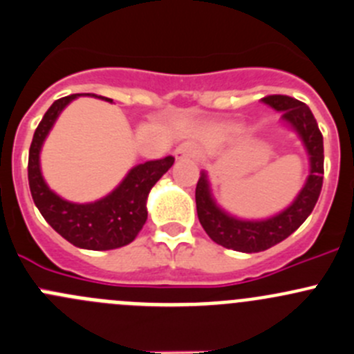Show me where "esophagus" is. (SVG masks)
Here are the masks:
<instances>
[{
    "label": "esophagus",
    "mask_w": 354,
    "mask_h": 354,
    "mask_svg": "<svg viewBox=\"0 0 354 354\" xmlns=\"http://www.w3.org/2000/svg\"><path fill=\"white\" fill-rule=\"evenodd\" d=\"M198 156V147L195 142H185L174 150V157L178 160H185V159H195Z\"/></svg>",
    "instance_id": "34e87169"
}]
</instances>
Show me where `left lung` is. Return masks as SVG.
Instances as JSON below:
<instances>
[{
  "instance_id": "left-lung-1",
  "label": "left lung",
  "mask_w": 354,
  "mask_h": 354,
  "mask_svg": "<svg viewBox=\"0 0 354 354\" xmlns=\"http://www.w3.org/2000/svg\"><path fill=\"white\" fill-rule=\"evenodd\" d=\"M263 102L277 112H282V122L299 136L308 153L310 174L296 198L283 211L270 218L243 219L216 204L205 171L201 173L195 188L197 216L205 233L219 245L247 254L270 249L292 235L311 214L324 183V136L310 107L286 95H270Z\"/></svg>"
}]
</instances>
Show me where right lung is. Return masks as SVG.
<instances>
[{"mask_svg": "<svg viewBox=\"0 0 354 354\" xmlns=\"http://www.w3.org/2000/svg\"><path fill=\"white\" fill-rule=\"evenodd\" d=\"M77 97H95L112 104L111 98L97 97L91 93L68 95L53 102L36 128L29 149L27 173H29L30 195L48 225L72 245L90 250L118 249L131 243L143 228L149 214L147 198L150 190L162 178V174L169 171L174 164V157L167 156L164 159L138 164L129 169L124 180L111 194L95 202L77 204L62 198L44 181L39 156L44 140L58 115Z\"/></svg>", "mask_w": 354, "mask_h": 354, "instance_id": "1", "label": "right lung"}]
</instances>
